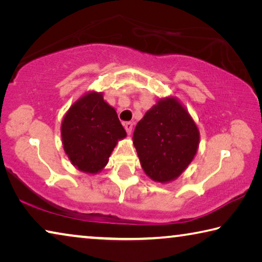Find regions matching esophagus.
<instances>
[{
	"label": "esophagus",
	"instance_id": "esophagus-1",
	"mask_svg": "<svg viewBox=\"0 0 262 262\" xmlns=\"http://www.w3.org/2000/svg\"><path fill=\"white\" fill-rule=\"evenodd\" d=\"M124 129L128 133V134H132V130H133V122H124Z\"/></svg>",
	"mask_w": 262,
	"mask_h": 262
}]
</instances>
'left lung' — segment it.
I'll return each mask as SVG.
<instances>
[{
    "instance_id": "left-lung-1",
    "label": "left lung",
    "mask_w": 262,
    "mask_h": 262,
    "mask_svg": "<svg viewBox=\"0 0 262 262\" xmlns=\"http://www.w3.org/2000/svg\"><path fill=\"white\" fill-rule=\"evenodd\" d=\"M133 143L141 167L152 181L168 183L193 160L199 130L176 98L161 99L136 124Z\"/></svg>"
}]
</instances>
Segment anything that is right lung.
<instances>
[{
	"mask_svg": "<svg viewBox=\"0 0 262 262\" xmlns=\"http://www.w3.org/2000/svg\"><path fill=\"white\" fill-rule=\"evenodd\" d=\"M60 129L69 160L87 173L101 171L118 141L127 136L115 110L98 92L78 99L65 114Z\"/></svg>",
	"mask_w": 262,
	"mask_h": 262,
	"instance_id": "right-lung-1",
	"label": "right lung"
}]
</instances>
